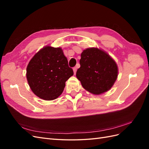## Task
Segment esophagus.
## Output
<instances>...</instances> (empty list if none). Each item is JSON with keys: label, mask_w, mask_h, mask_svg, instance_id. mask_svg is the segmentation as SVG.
I'll return each instance as SVG.
<instances>
[{"label": "esophagus", "mask_w": 149, "mask_h": 149, "mask_svg": "<svg viewBox=\"0 0 149 149\" xmlns=\"http://www.w3.org/2000/svg\"><path fill=\"white\" fill-rule=\"evenodd\" d=\"M73 72H74V74H75L76 70H77V67H74L73 68Z\"/></svg>", "instance_id": "obj_1"}]
</instances>
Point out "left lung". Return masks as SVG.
Returning a JSON list of instances; mask_svg holds the SVG:
<instances>
[{
  "label": "left lung",
  "mask_w": 149,
  "mask_h": 149,
  "mask_svg": "<svg viewBox=\"0 0 149 149\" xmlns=\"http://www.w3.org/2000/svg\"><path fill=\"white\" fill-rule=\"evenodd\" d=\"M79 63L76 77L82 86L93 94L99 95L108 91L118 78V67L116 61L100 48L84 49Z\"/></svg>",
  "instance_id": "obj_1"
}]
</instances>
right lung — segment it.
Here are the masks:
<instances>
[{"label":"right lung","instance_id":"obj_1","mask_svg":"<svg viewBox=\"0 0 149 149\" xmlns=\"http://www.w3.org/2000/svg\"><path fill=\"white\" fill-rule=\"evenodd\" d=\"M73 71L60 47L45 46L35 54L26 67V77L32 92L44 100L59 97Z\"/></svg>","mask_w":149,"mask_h":149}]
</instances>
